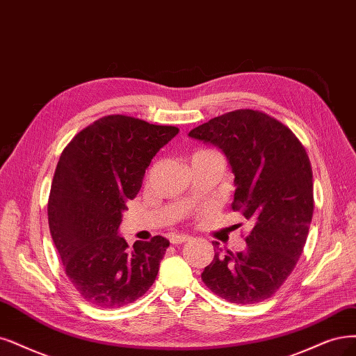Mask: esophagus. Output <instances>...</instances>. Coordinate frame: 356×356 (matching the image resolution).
<instances>
[{
    "mask_svg": "<svg viewBox=\"0 0 356 356\" xmlns=\"http://www.w3.org/2000/svg\"><path fill=\"white\" fill-rule=\"evenodd\" d=\"M188 241H191L189 234H171L170 236V242L173 245H181Z\"/></svg>",
    "mask_w": 356,
    "mask_h": 356,
    "instance_id": "34e87169",
    "label": "esophagus"
}]
</instances>
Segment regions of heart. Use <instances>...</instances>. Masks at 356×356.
Listing matches in <instances>:
<instances>
[{"label": "heart", "mask_w": 356, "mask_h": 356, "mask_svg": "<svg viewBox=\"0 0 356 356\" xmlns=\"http://www.w3.org/2000/svg\"><path fill=\"white\" fill-rule=\"evenodd\" d=\"M211 152H214V151H209V149H202V151H198V152H196L195 155H198V154H211Z\"/></svg>", "instance_id": "obj_1"}]
</instances>
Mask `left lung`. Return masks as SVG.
<instances>
[{"instance_id": "obj_1", "label": "left lung", "mask_w": 356, "mask_h": 356, "mask_svg": "<svg viewBox=\"0 0 356 356\" xmlns=\"http://www.w3.org/2000/svg\"><path fill=\"white\" fill-rule=\"evenodd\" d=\"M234 175L232 208L252 222L245 252H222L201 274L209 291L233 304H258L279 291L304 251L314 213L312 170L293 131L266 113L236 110L195 127Z\"/></svg>"}]
</instances>
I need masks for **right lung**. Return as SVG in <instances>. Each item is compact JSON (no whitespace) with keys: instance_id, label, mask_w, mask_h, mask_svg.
Returning a JSON list of instances; mask_svg holds the SVG:
<instances>
[{"instance_id":"obj_1","label":"right lung","mask_w":356,"mask_h":356,"mask_svg":"<svg viewBox=\"0 0 356 356\" xmlns=\"http://www.w3.org/2000/svg\"><path fill=\"white\" fill-rule=\"evenodd\" d=\"M177 134L175 126L117 114L79 131L64 148L51 185L48 225L65 274L89 304L129 305L156 279L170 242L154 236L129 251L118 227L145 170Z\"/></svg>"}]
</instances>
